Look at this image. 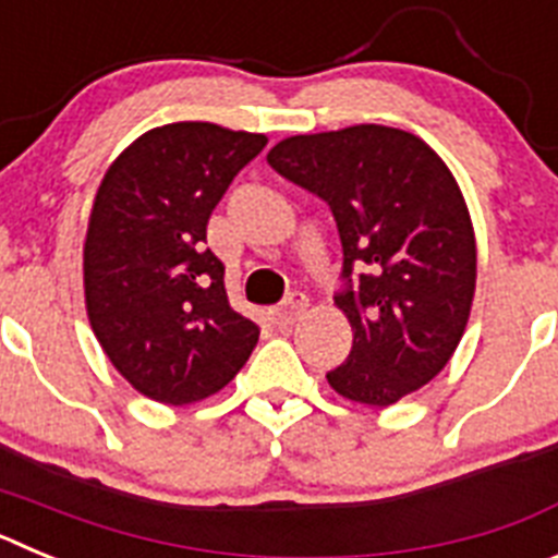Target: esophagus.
Here are the masks:
<instances>
[{"instance_id":"1","label":"esophagus","mask_w":558,"mask_h":558,"mask_svg":"<svg viewBox=\"0 0 558 558\" xmlns=\"http://www.w3.org/2000/svg\"><path fill=\"white\" fill-rule=\"evenodd\" d=\"M307 304H310V299L304 293H290L288 302L279 304V307L274 310V322L279 324V327H288V324L299 322L304 310H307Z\"/></svg>"}]
</instances>
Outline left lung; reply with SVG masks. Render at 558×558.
<instances>
[{
	"instance_id": "8db88e82",
	"label": "left lung",
	"mask_w": 558,
	"mask_h": 558,
	"mask_svg": "<svg viewBox=\"0 0 558 558\" xmlns=\"http://www.w3.org/2000/svg\"><path fill=\"white\" fill-rule=\"evenodd\" d=\"M268 165L329 206L343 245L335 304L354 338L329 386L377 408L427 386L475 295V234L445 161L408 131L352 125L282 140Z\"/></svg>"
}]
</instances>
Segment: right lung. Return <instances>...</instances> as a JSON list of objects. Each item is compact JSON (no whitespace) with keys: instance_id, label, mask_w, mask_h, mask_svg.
Listing matches in <instances>:
<instances>
[{"instance_id":"1","label":"right lung","mask_w":558,"mask_h":558,"mask_svg":"<svg viewBox=\"0 0 558 558\" xmlns=\"http://www.w3.org/2000/svg\"><path fill=\"white\" fill-rule=\"evenodd\" d=\"M265 145L263 133L172 122L133 142L97 190L83 248L88 322L113 368L156 402L218 393L259 340L204 243L215 206Z\"/></svg>"}]
</instances>
